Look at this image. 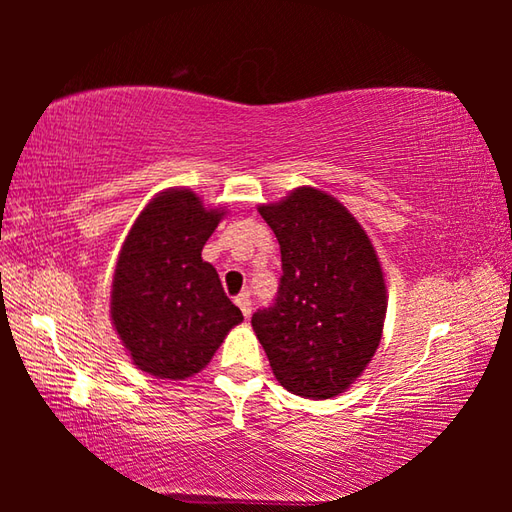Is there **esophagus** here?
<instances>
[{
    "label": "esophagus",
    "instance_id": "1",
    "mask_svg": "<svg viewBox=\"0 0 512 512\" xmlns=\"http://www.w3.org/2000/svg\"><path fill=\"white\" fill-rule=\"evenodd\" d=\"M235 303L239 306V310H242L244 317L248 319L250 312H253V301H250L248 292H242V295H237V297H235Z\"/></svg>",
    "mask_w": 512,
    "mask_h": 512
}]
</instances>
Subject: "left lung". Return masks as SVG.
<instances>
[{
    "mask_svg": "<svg viewBox=\"0 0 512 512\" xmlns=\"http://www.w3.org/2000/svg\"><path fill=\"white\" fill-rule=\"evenodd\" d=\"M259 213L281 248L275 303L253 330L288 391L323 400L363 374L383 334L387 290L369 237L345 206L312 187Z\"/></svg>",
    "mask_w": 512,
    "mask_h": 512,
    "instance_id": "8db88e82",
    "label": "left lung"
}]
</instances>
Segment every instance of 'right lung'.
Masks as SVG:
<instances>
[{
  "instance_id": "obj_1",
  "label": "right lung",
  "mask_w": 512,
  "mask_h": 512,
  "mask_svg": "<svg viewBox=\"0 0 512 512\" xmlns=\"http://www.w3.org/2000/svg\"><path fill=\"white\" fill-rule=\"evenodd\" d=\"M224 211L189 189L151 200L129 231L112 284V321L138 369L169 380L209 365L242 310L202 259Z\"/></svg>"
}]
</instances>
